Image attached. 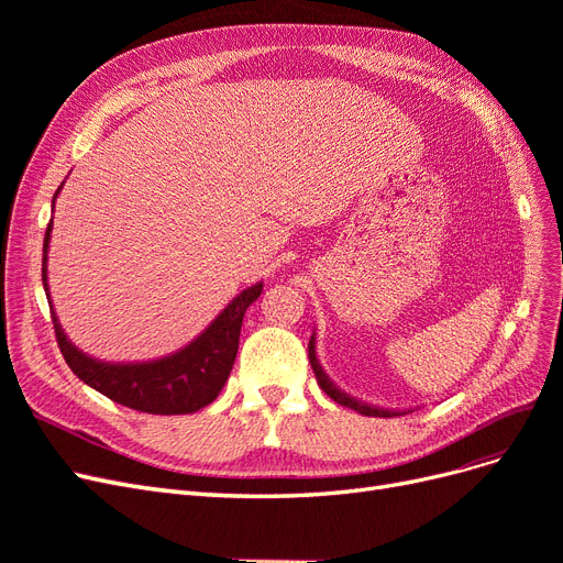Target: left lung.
<instances>
[{"instance_id":"8db88e82","label":"left lung","mask_w":563,"mask_h":563,"mask_svg":"<svg viewBox=\"0 0 563 563\" xmlns=\"http://www.w3.org/2000/svg\"><path fill=\"white\" fill-rule=\"evenodd\" d=\"M310 364H312V371H314V376H317V383H319V387L327 391V395L333 399V401H338L340 406H347V408H354L356 413H362V416H373V418H391V416H399V411H385V408H376V406H368V404H362V401H356V399H352L350 395H345V391H340L331 380H329V376L327 373L321 371V366H319V362H317V354H314V335H312V340H310Z\"/></svg>"}]
</instances>
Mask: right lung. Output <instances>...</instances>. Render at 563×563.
Returning a JSON list of instances; mask_svg holds the SVG:
<instances>
[{
    "label": "right lung",
    "instance_id": "obj_1",
    "mask_svg": "<svg viewBox=\"0 0 563 563\" xmlns=\"http://www.w3.org/2000/svg\"><path fill=\"white\" fill-rule=\"evenodd\" d=\"M48 236L51 223L44 234V286ZM261 294L263 284L246 288L244 294L236 296L228 308L216 317V321L195 340V343L172 356H166V360L147 364L96 362L91 356L79 352L70 340H67L54 312H51V319H54V331L63 360L73 368L79 380L98 389L100 395H106L117 404L135 408V411L157 416H180L199 411V408L209 406L220 395V389L228 383L236 350H240L244 312L253 300H258Z\"/></svg>",
    "mask_w": 563,
    "mask_h": 563
}]
</instances>
